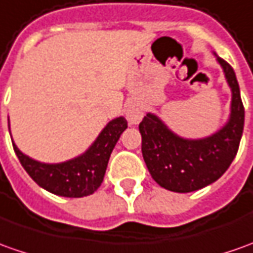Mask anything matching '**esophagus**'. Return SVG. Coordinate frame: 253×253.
I'll return each mask as SVG.
<instances>
[{"instance_id": "1", "label": "esophagus", "mask_w": 253, "mask_h": 253, "mask_svg": "<svg viewBox=\"0 0 253 253\" xmlns=\"http://www.w3.org/2000/svg\"><path fill=\"white\" fill-rule=\"evenodd\" d=\"M126 118L130 125H137V123H140L141 119H142V109H141L140 105H137L135 102L127 104Z\"/></svg>"}]
</instances>
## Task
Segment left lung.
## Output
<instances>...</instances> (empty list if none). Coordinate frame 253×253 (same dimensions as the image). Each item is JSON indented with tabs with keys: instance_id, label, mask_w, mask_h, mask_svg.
<instances>
[{
	"instance_id": "8db88e82",
	"label": "left lung",
	"mask_w": 253,
	"mask_h": 253,
	"mask_svg": "<svg viewBox=\"0 0 253 253\" xmlns=\"http://www.w3.org/2000/svg\"><path fill=\"white\" fill-rule=\"evenodd\" d=\"M231 90L227 122L211 135L184 138L170 130L155 113L147 112L140 123L141 151L152 178L173 192H192L219 180L234 161L244 130L245 111L233 68L216 52Z\"/></svg>"
}]
</instances>
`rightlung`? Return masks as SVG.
I'll use <instances>...</instances> for the list:
<instances>
[{
  "instance_id": "add662e5",
  "label": "right lung",
  "mask_w": 253,
  "mask_h": 253,
  "mask_svg": "<svg viewBox=\"0 0 253 253\" xmlns=\"http://www.w3.org/2000/svg\"><path fill=\"white\" fill-rule=\"evenodd\" d=\"M126 128L127 120L123 116L115 118L83 154L59 163L36 161L25 155L13 141L12 144L23 169L41 188L59 197L82 198L94 194L101 185L111 154Z\"/></svg>"
}]
</instances>
